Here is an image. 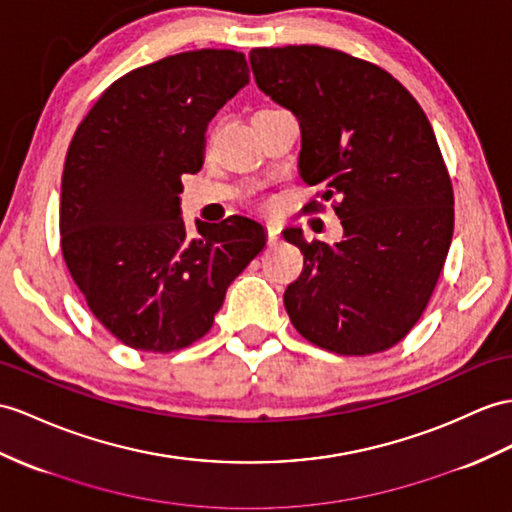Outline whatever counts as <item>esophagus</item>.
Masks as SVG:
<instances>
[{"mask_svg": "<svg viewBox=\"0 0 512 512\" xmlns=\"http://www.w3.org/2000/svg\"><path fill=\"white\" fill-rule=\"evenodd\" d=\"M267 243L269 245L280 243V228L278 226H267Z\"/></svg>", "mask_w": 512, "mask_h": 512, "instance_id": "esophagus-1", "label": "esophagus"}]
</instances>
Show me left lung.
Instances as JSON below:
<instances>
[{"label":"left lung","instance_id":"obj_1","mask_svg":"<svg viewBox=\"0 0 512 512\" xmlns=\"http://www.w3.org/2000/svg\"><path fill=\"white\" fill-rule=\"evenodd\" d=\"M249 65L258 89L299 121V176L339 197L343 241L284 230L304 254L286 313L321 350H389L426 310L454 232L452 180L426 112L389 71L339 49L258 47Z\"/></svg>","mask_w":512,"mask_h":512}]
</instances>
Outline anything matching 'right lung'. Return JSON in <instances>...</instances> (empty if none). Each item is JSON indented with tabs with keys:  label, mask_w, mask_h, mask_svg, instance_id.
<instances>
[{
	"label": "right lung",
	"mask_w": 512,
	"mask_h": 512,
	"mask_svg": "<svg viewBox=\"0 0 512 512\" xmlns=\"http://www.w3.org/2000/svg\"><path fill=\"white\" fill-rule=\"evenodd\" d=\"M249 82L234 49H195L132 69L99 95L67 149L60 247L97 321L123 345L169 354L213 328L230 282L263 252L265 228L180 215L184 173L206 128Z\"/></svg>",
	"instance_id": "obj_1"
}]
</instances>
